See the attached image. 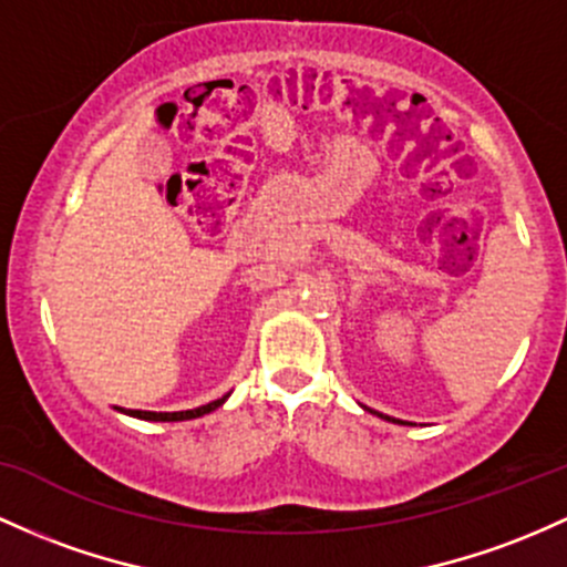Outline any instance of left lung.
Returning <instances> with one entry per match:
<instances>
[{"label":"left lung","instance_id":"obj_1","mask_svg":"<svg viewBox=\"0 0 567 567\" xmlns=\"http://www.w3.org/2000/svg\"><path fill=\"white\" fill-rule=\"evenodd\" d=\"M363 409H365V406H363ZM365 412H371V414L382 416V420H388V422H395V425H409V422H403V420H395V416H388V414H379V412H374V409H365Z\"/></svg>","mask_w":567,"mask_h":567}]
</instances>
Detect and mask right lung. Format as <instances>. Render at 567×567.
Here are the masks:
<instances>
[{"mask_svg": "<svg viewBox=\"0 0 567 567\" xmlns=\"http://www.w3.org/2000/svg\"><path fill=\"white\" fill-rule=\"evenodd\" d=\"M226 401H228V395H223V398H217V401L207 403V406L188 409V412H142V409H117V412L136 416V420H151V422H183V420H196V416L215 412V409L223 406Z\"/></svg>", "mask_w": 567, "mask_h": 567, "instance_id": "1", "label": "right lung"}]
</instances>
